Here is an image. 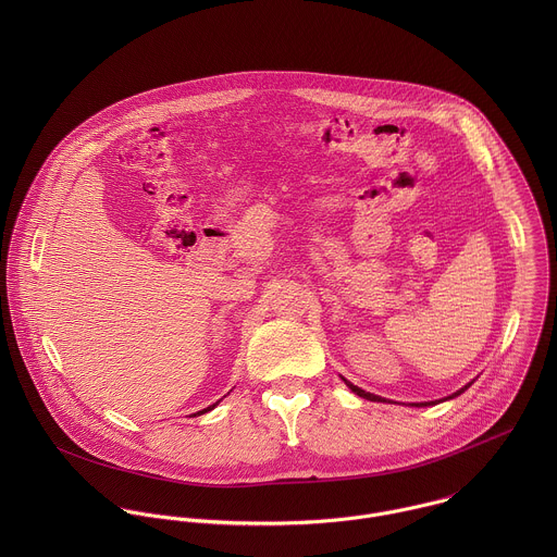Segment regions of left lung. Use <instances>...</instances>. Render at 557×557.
Returning a JSON list of instances; mask_svg holds the SVG:
<instances>
[{
    "instance_id": "8db88e82",
    "label": "left lung",
    "mask_w": 557,
    "mask_h": 557,
    "mask_svg": "<svg viewBox=\"0 0 557 557\" xmlns=\"http://www.w3.org/2000/svg\"><path fill=\"white\" fill-rule=\"evenodd\" d=\"M343 382H345V384H347V386H349V391H351V393H356V395H358V397L367 398V400H377V403H380V400H386V398L377 397V395H371V393H367V391H362V388H358V386H354V384H351V382H347V380H345V377H343ZM472 384H474V382H470V384H468V386H463V388H461V391H457V393H455V395H450V397H446V398L459 397V395H461V393H466V391H468V388H470V386H472ZM446 398H444V400H446ZM422 405H435V400H431V403H418V407H422Z\"/></svg>"
}]
</instances>
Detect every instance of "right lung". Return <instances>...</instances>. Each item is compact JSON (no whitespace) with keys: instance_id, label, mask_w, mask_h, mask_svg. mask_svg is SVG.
Masks as SVG:
<instances>
[{"instance_id":"obj_1","label":"right lung","mask_w":557,"mask_h":557,"mask_svg":"<svg viewBox=\"0 0 557 557\" xmlns=\"http://www.w3.org/2000/svg\"><path fill=\"white\" fill-rule=\"evenodd\" d=\"M216 405H219V400H216V403H214V405H210V407H208V409H203V411H197V413H206V411H210V409H214V407H216Z\"/></svg>"}]
</instances>
